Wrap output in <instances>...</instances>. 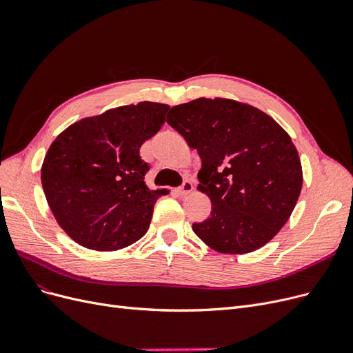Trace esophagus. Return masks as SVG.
I'll return each instance as SVG.
<instances>
[{"label":"esophagus","mask_w":353,"mask_h":353,"mask_svg":"<svg viewBox=\"0 0 353 353\" xmlns=\"http://www.w3.org/2000/svg\"><path fill=\"white\" fill-rule=\"evenodd\" d=\"M193 192V183L190 181V180H185L183 181V185L177 189V193L180 194V196H186V194H189V193H192Z\"/></svg>","instance_id":"34e87169"}]
</instances>
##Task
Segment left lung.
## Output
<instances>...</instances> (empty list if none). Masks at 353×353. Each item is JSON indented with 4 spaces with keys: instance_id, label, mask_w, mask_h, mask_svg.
<instances>
[{
    "instance_id": "8db88e82",
    "label": "left lung",
    "mask_w": 353,
    "mask_h": 353,
    "mask_svg": "<svg viewBox=\"0 0 353 353\" xmlns=\"http://www.w3.org/2000/svg\"><path fill=\"white\" fill-rule=\"evenodd\" d=\"M167 122L202 159L197 190L210 216L193 232L221 254H248L285 225L303 186L301 161L285 130L252 105L197 98L176 105Z\"/></svg>"
}]
</instances>
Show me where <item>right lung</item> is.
<instances>
[{
	"mask_svg": "<svg viewBox=\"0 0 353 353\" xmlns=\"http://www.w3.org/2000/svg\"><path fill=\"white\" fill-rule=\"evenodd\" d=\"M170 106L139 102L86 117L60 132L41 165V185L59 226L94 251H117L145 235L165 189L150 190L140 147Z\"/></svg>",
	"mask_w": 353,
	"mask_h": 353,
	"instance_id": "add662e5",
	"label": "right lung"
}]
</instances>
